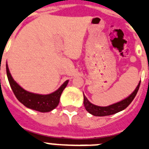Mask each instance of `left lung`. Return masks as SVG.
Returning <instances> with one entry per match:
<instances>
[{"instance_id": "8db88e82", "label": "left lung", "mask_w": 149, "mask_h": 149, "mask_svg": "<svg viewBox=\"0 0 149 149\" xmlns=\"http://www.w3.org/2000/svg\"><path fill=\"white\" fill-rule=\"evenodd\" d=\"M140 84L141 82L139 83L138 86L136 87V89L134 90V91L131 94V95L127 97L126 99L123 100L121 101L118 102V103H116L114 104H112V105H110L108 107H99L96 106L94 104H91V102L89 101L87 98L84 95V107L89 113L93 114L94 116H100V117H102V116H107V115H111V114H113V113H116L119 112V111H121L123 110H125L126 107H127L128 105H129L132 102V100H134V98L135 97L138 91H139V86H140Z\"/></svg>"}]
</instances>
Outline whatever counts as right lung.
Wrapping results in <instances>:
<instances>
[{
  "instance_id": "obj_1",
  "label": "right lung",
  "mask_w": 149,
  "mask_h": 149,
  "mask_svg": "<svg viewBox=\"0 0 149 149\" xmlns=\"http://www.w3.org/2000/svg\"><path fill=\"white\" fill-rule=\"evenodd\" d=\"M6 70H7L8 81L16 98L27 107L40 112H49L58 106L61 94L68 84V80H66L57 91L50 94L47 95L36 94V93H30L22 88L13 79L8 65H6Z\"/></svg>"
}]
</instances>
